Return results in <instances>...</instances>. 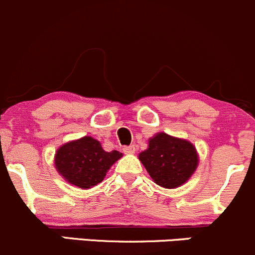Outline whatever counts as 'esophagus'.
I'll return each mask as SVG.
<instances>
[{"instance_id":"34e87169","label":"esophagus","mask_w":255,"mask_h":255,"mask_svg":"<svg viewBox=\"0 0 255 255\" xmlns=\"http://www.w3.org/2000/svg\"><path fill=\"white\" fill-rule=\"evenodd\" d=\"M123 150H124V153H127V154H133L136 148H135V146H133V144H131V146L124 147V149H123Z\"/></svg>"}]
</instances>
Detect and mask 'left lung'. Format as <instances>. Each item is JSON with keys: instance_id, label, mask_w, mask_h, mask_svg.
<instances>
[{"instance_id": "1", "label": "left lung", "mask_w": 255, "mask_h": 255, "mask_svg": "<svg viewBox=\"0 0 255 255\" xmlns=\"http://www.w3.org/2000/svg\"><path fill=\"white\" fill-rule=\"evenodd\" d=\"M138 159L153 181L165 188L183 185L199 163L198 153L191 142L165 132L149 138L148 148L139 153Z\"/></svg>"}]
</instances>
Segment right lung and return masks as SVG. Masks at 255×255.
<instances>
[{
    "label": "right lung",
    "mask_w": 255,
    "mask_h": 255,
    "mask_svg": "<svg viewBox=\"0 0 255 255\" xmlns=\"http://www.w3.org/2000/svg\"><path fill=\"white\" fill-rule=\"evenodd\" d=\"M122 157L118 150L106 152L100 141L84 136L59 147L54 155V165L63 179L87 190L102 182L107 171Z\"/></svg>",
    "instance_id": "1"
}]
</instances>
